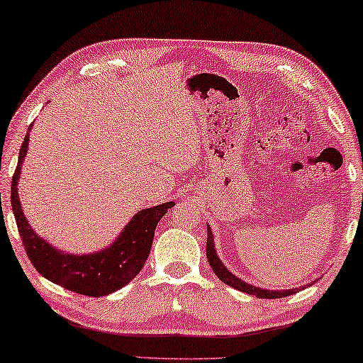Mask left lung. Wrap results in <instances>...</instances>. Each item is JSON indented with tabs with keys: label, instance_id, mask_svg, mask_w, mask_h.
I'll list each match as a JSON object with an SVG mask.
<instances>
[{
	"label": "left lung",
	"instance_id": "8db88e82",
	"mask_svg": "<svg viewBox=\"0 0 363 363\" xmlns=\"http://www.w3.org/2000/svg\"><path fill=\"white\" fill-rule=\"evenodd\" d=\"M206 258H208V263L213 269V273H215L218 278H220L224 284L234 287V289L238 291H242L245 294H250V296H255L258 298H281V297H287V296H292L298 292L301 289H303L306 286L302 287H296V289H284V291H268V289H263V287H257V286H252L249 283H245V281L239 279L238 276L233 274L229 269L224 267L223 262L218 258V254L215 250V240H213V233H211V228L206 226Z\"/></svg>",
	"mask_w": 363,
	"mask_h": 363
}]
</instances>
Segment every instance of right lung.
<instances>
[{
  "mask_svg": "<svg viewBox=\"0 0 363 363\" xmlns=\"http://www.w3.org/2000/svg\"><path fill=\"white\" fill-rule=\"evenodd\" d=\"M32 125L28 130L32 129ZM27 143L28 132L22 142L19 161L11 182V206L27 257L30 258L37 272L51 283L89 297L108 296L130 283L140 273L150 254L158 221L174 206V202L161 203L135 213L116 240L106 249L87 255L65 254L40 238L22 213L17 184L21 177L22 161L27 155Z\"/></svg>",
  "mask_w": 363,
  "mask_h": 363,
  "instance_id": "obj_1",
  "label": "right lung"
}]
</instances>
